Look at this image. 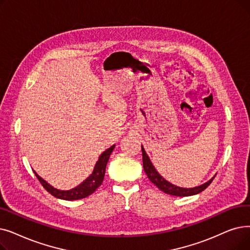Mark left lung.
Listing matches in <instances>:
<instances>
[{"label":"left lung","instance_id":"1","mask_svg":"<svg viewBox=\"0 0 250 250\" xmlns=\"http://www.w3.org/2000/svg\"><path fill=\"white\" fill-rule=\"evenodd\" d=\"M142 155H143V167H144V170L146 172L147 177L149 178V180L153 183L154 185H156V187L158 189H160L162 192H165L169 195H173V196L184 197V196H192V195H196V194L202 192L204 189L208 188L209 186V184L214 179V177H213L209 181L202 184V185L194 187V188H181L179 186L173 185V184L169 183L165 178H162L161 175H159V172L156 170L154 166L152 165V162H151L149 156L147 155L143 146H142Z\"/></svg>","mask_w":250,"mask_h":250}]
</instances>
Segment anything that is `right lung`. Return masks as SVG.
<instances>
[{"label":"right lung","mask_w":250,"mask_h":250,"mask_svg":"<svg viewBox=\"0 0 250 250\" xmlns=\"http://www.w3.org/2000/svg\"><path fill=\"white\" fill-rule=\"evenodd\" d=\"M114 147H115V145L106 149L103 153L99 156V159L96 162L93 172L91 173V175L86 178L83 182H82L79 186L74 187L70 190H59L57 188H54L53 186L50 185L47 181L41 178L35 170H34V172L37 176V178L39 179L40 183L42 185V187H44L50 194H52L53 196H55L56 198L63 199V200H70V201L85 198V197H88L89 195H91L92 193H94L96 191V189L102 184L104 176H105V169H106L107 162H108V160H109L110 154L113 151Z\"/></svg>","instance_id":"right-lung-1"}]
</instances>
